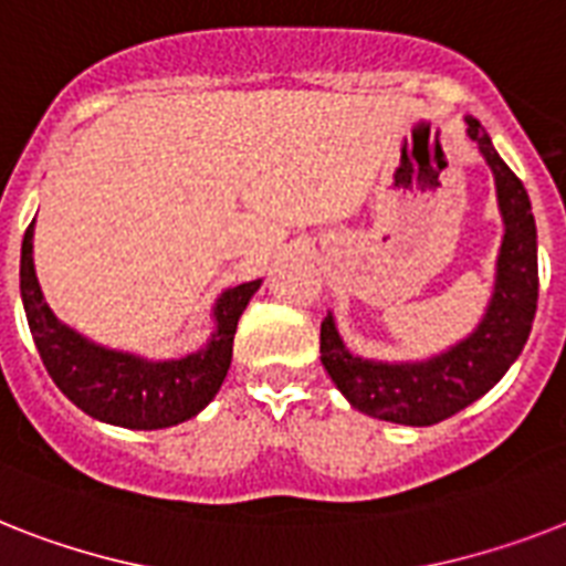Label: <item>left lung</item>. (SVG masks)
<instances>
[{"mask_svg": "<svg viewBox=\"0 0 566 566\" xmlns=\"http://www.w3.org/2000/svg\"><path fill=\"white\" fill-rule=\"evenodd\" d=\"M468 136L480 145L497 179V200L506 235L500 247L497 284L480 328L427 363L360 360L343 346L334 319L319 328L323 366L352 407L395 424L427 427L489 392L521 355L537 307V232L526 188L491 145L476 118H468Z\"/></svg>", "mask_w": 566, "mask_h": 566, "instance_id": "8db88e82", "label": "left lung"}]
</instances>
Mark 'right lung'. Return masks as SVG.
<instances>
[{
	"label": "right lung",
	"mask_w": 566,
	"mask_h": 566,
	"mask_svg": "<svg viewBox=\"0 0 566 566\" xmlns=\"http://www.w3.org/2000/svg\"><path fill=\"white\" fill-rule=\"evenodd\" d=\"M31 241H34V223H29L22 238V305L45 371L75 407L107 424L159 430L197 416L218 395L232 363L238 319L261 282L238 284L218 298L214 307L218 331L203 352L179 360L148 363L86 343L81 334L57 323L36 284Z\"/></svg>",
	"instance_id": "right-lung-1"
}]
</instances>
